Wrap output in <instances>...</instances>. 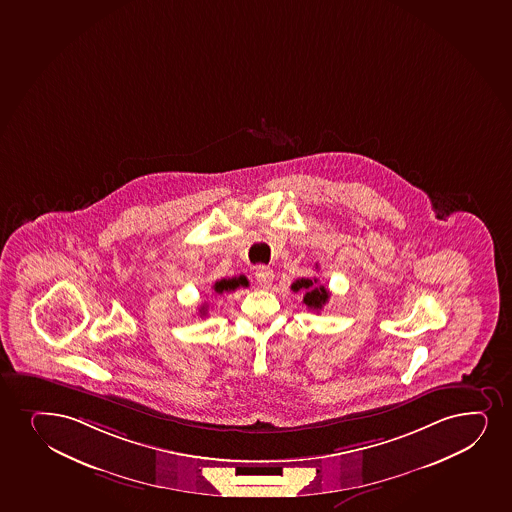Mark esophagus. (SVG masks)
<instances>
[{
  "mask_svg": "<svg viewBox=\"0 0 512 512\" xmlns=\"http://www.w3.org/2000/svg\"><path fill=\"white\" fill-rule=\"evenodd\" d=\"M255 277H257V283H259L260 288L267 289L271 286L272 281H274V272H272L271 267L259 265L257 271H255Z\"/></svg>",
  "mask_w": 512,
  "mask_h": 512,
  "instance_id": "34e87169",
  "label": "esophagus"
}]
</instances>
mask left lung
Wrapping results in <instances>:
<instances>
[{"mask_svg":"<svg viewBox=\"0 0 512 512\" xmlns=\"http://www.w3.org/2000/svg\"><path fill=\"white\" fill-rule=\"evenodd\" d=\"M291 289L298 293L301 291L303 293V303L307 305L310 310H317L319 312L320 308L324 307L327 300H329V291L327 288H324L322 284H319V279L317 277H301V279H296L295 283L291 284Z\"/></svg>","mask_w":512,"mask_h":512,"instance_id":"left-lung-1","label":"left lung"}]
</instances>
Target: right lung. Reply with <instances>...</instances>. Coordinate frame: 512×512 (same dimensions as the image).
I'll return each instance as SVG.
<instances>
[{
    "mask_svg": "<svg viewBox=\"0 0 512 512\" xmlns=\"http://www.w3.org/2000/svg\"><path fill=\"white\" fill-rule=\"evenodd\" d=\"M240 286H248L247 277H231V279H221V281H216V283H214V291H216L217 295H223V293L235 291V289L240 288ZM200 313L204 315V307H202Z\"/></svg>",
    "mask_w": 512,
    "mask_h": 512,
    "instance_id": "right-lung-1",
    "label": "right lung"
}]
</instances>
